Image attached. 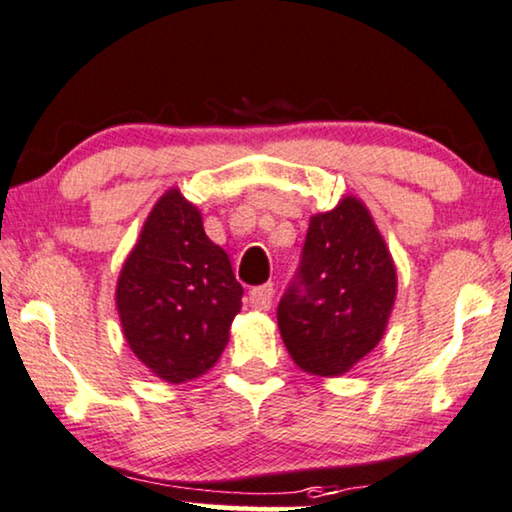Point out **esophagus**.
<instances>
[{
    "instance_id": "1",
    "label": "esophagus",
    "mask_w": 512,
    "mask_h": 512,
    "mask_svg": "<svg viewBox=\"0 0 512 512\" xmlns=\"http://www.w3.org/2000/svg\"><path fill=\"white\" fill-rule=\"evenodd\" d=\"M272 298H275V289H272V284H261V287H254L249 291V303L254 305L256 310H270Z\"/></svg>"
}]
</instances>
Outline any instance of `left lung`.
I'll return each mask as SVG.
<instances>
[{"mask_svg": "<svg viewBox=\"0 0 512 512\" xmlns=\"http://www.w3.org/2000/svg\"><path fill=\"white\" fill-rule=\"evenodd\" d=\"M395 289L393 258L362 202L345 197L313 216L277 305L289 355L310 374H345L381 341Z\"/></svg>", "mask_w": 512, "mask_h": 512, "instance_id": "1", "label": "left lung"}]
</instances>
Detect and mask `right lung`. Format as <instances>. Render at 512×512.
<instances>
[{"mask_svg":"<svg viewBox=\"0 0 512 512\" xmlns=\"http://www.w3.org/2000/svg\"><path fill=\"white\" fill-rule=\"evenodd\" d=\"M244 289L202 216L169 190L143 225L117 282V310L134 355L152 374L183 383L214 367Z\"/></svg>","mask_w":512,"mask_h":512,"instance_id":"right-lung-1","label":"right lung"}]
</instances>
